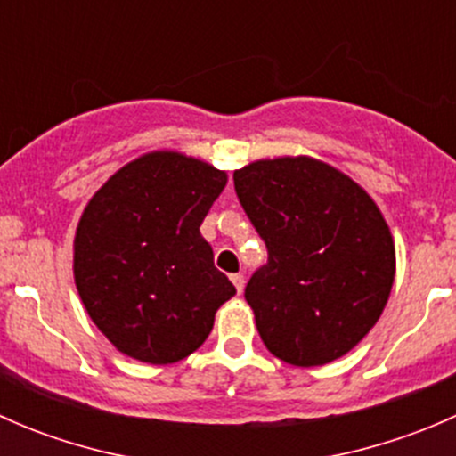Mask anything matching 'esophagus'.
<instances>
[{
    "instance_id": "1",
    "label": "esophagus",
    "mask_w": 456,
    "mask_h": 456,
    "mask_svg": "<svg viewBox=\"0 0 456 456\" xmlns=\"http://www.w3.org/2000/svg\"><path fill=\"white\" fill-rule=\"evenodd\" d=\"M232 282L236 284L238 293H242V289H245V275H242V273H233L232 275Z\"/></svg>"
}]
</instances>
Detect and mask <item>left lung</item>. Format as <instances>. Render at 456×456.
Here are the masks:
<instances>
[{
	"label": "left lung",
	"instance_id": "left-lung-1",
	"mask_svg": "<svg viewBox=\"0 0 456 456\" xmlns=\"http://www.w3.org/2000/svg\"><path fill=\"white\" fill-rule=\"evenodd\" d=\"M269 262L245 300L271 355L324 366L377 324L395 282V242L369 191L314 156L260 159L233 172Z\"/></svg>",
	"mask_w": 456,
	"mask_h": 456
}]
</instances>
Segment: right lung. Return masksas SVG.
I'll return each instance as SVG.
<instances>
[{
	"label": "right lung",
	"mask_w": 456,
	"mask_h": 456,
	"mask_svg": "<svg viewBox=\"0 0 456 456\" xmlns=\"http://www.w3.org/2000/svg\"><path fill=\"white\" fill-rule=\"evenodd\" d=\"M224 185L223 169L154 150L114 172L86 205L72 245L75 284L123 355L156 366L185 360L236 296L200 236Z\"/></svg>",
	"instance_id": "1"
}]
</instances>
